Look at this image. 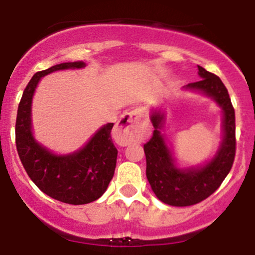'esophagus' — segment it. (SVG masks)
I'll list each match as a JSON object with an SVG mask.
<instances>
[{
    "instance_id": "1",
    "label": "esophagus",
    "mask_w": 255,
    "mask_h": 255,
    "mask_svg": "<svg viewBox=\"0 0 255 255\" xmlns=\"http://www.w3.org/2000/svg\"><path fill=\"white\" fill-rule=\"evenodd\" d=\"M145 132V122L143 114L140 109H132L125 112L120 118L115 135L118 141L123 145L140 140Z\"/></svg>"
}]
</instances>
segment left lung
<instances>
[{
  "label": "left lung",
  "mask_w": 255,
  "mask_h": 255,
  "mask_svg": "<svg viewBox=\"0 0 255 255\" xmlns=\"http://www.w3.org/2000/svg\"><path fill=\"white\" fill-rule=\"evenodd\" d=\"M202 78L186 85V89L198 90L213 98L223 110V141L216 156L203 167L180 170L173 162L172 153L165 143L160 128L163 114L151 115L153 130L150 140L143 145L146 155V177L153 193L160 201L176 207H186L206 200L221 186L233 166L236 156V115L228 90L219 77L198 65Z\"/></svg>",
  "instance_id": "8db88e82"
}]
</instances>
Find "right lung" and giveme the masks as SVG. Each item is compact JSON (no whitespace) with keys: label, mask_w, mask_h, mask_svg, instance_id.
Returning <instances> with one entry per match:
<instances>
[{"label":"right lung","mask_w":255,"mask_h":255,"mask_svg":"<svg viewBox=\"0 0 255 255\" xmlns=\"http://www.w3.org/2000/svg\"><path fill=\"white\" fill-rule=\"evenodd\" d=\"M83 67L85 64L79 60L60 63L36 73L24 89L16 119V146L27 175L45 195L69 205L90 203L107 191L117 167L118 150L112 140L114 124L104 125L77 152L58 156L34 140L31 104L42 77L55 70Z\"/></svg>","instance_id":"add662e5"}]
</instances>
